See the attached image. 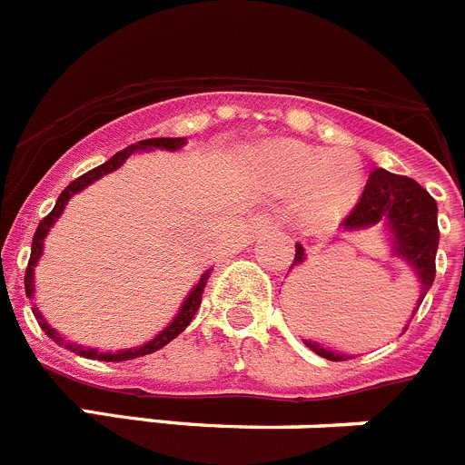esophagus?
I'll return each instance as SVG.
<instances>
[{"mask_svg":"<svg viewBox=\"0 0 465 465\" xmlns=\"http://www.w3.org/2000/svg\"><path fill=\"white\" fill-rule=\"evenodd\" d=\"M268 223H270V221L265 219V216H256V219H253V223H252V228L262 230V228H268Z\"/></svg>","mask_w":465,"mask_h":465,"instance_id":"esophagus-1","label":"esophagus"}]
</instances>
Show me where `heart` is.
Returning <instances> with one entry per match:
<instances>
[{"label":"heart","instance_id":"heart-1","mask_svg":"<svg viewBox=\"0 0 465 465\" xmlns=\"http://www.w3.org/2000/svg\"><path fill=\"white\" fill-rule=\"evenodd\" d=\"M265 174L282 191H300V209L314 223L340 219L363 188L354 153H328L298 142H279L265 153Z\"/></svg>","mask_w":465,"mask_h":465}]
</instances>
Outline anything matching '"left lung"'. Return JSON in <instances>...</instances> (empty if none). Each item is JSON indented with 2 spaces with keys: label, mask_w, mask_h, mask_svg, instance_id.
I'll list each match as a JSON object with an SVG mask.
<instances>
[{
  "label": "left lung",
  "mask_w": 465,
  "mask_h": 465,
  "mask_svg": "<svg viewBox=\"0 0 465 465\" xmlns=\"http://www.w3.org/2000/svg\"><path fill=\"white\" fill-rule=\"evenodd\" d=\"M377 223H384L389 228L393 256L402 258L417 274V282L421 283V291H419V305H421V300L429 293L435 279V252L440 240L438 204L429 195V191L410 176L375 170L368 176L359 204L351 209L342 225L347 230H363ZM293 262L295 265L305 262L302 244H295ZM305 344L328 361L349 359L322 344L307 342V340Z\"/></svg>",
  "instance_id": "8db88e82"
}]
</instances>
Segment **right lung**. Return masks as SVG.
<instances>
[{"label": "right lung", "instance_id": "obj_1", "mask_svg": "<svg viewBox=\"0 0 465 465\" xmlns=\"http://www.w3.org/2000/svg\"><path fill=\"white\" fill-rule=\"evenodd\" d=\"M186 143V137H155V139H143V142H137L133 143V146H127V149L118 151L116 155H111L109 160H106L104 165L94 167V170L85 172L84 176H79V179H74L72 183H69L67 188H64L63 193H60V197H57L55 207H53V212L48 213L46 219L41 221L39 228H36L35 232V240H32V253H30V262H27V270H25V293H27V298H35V268L36 262H39L41 253H44V240H46L48 230L53 228V223H55L57 219H60V213L64 212V207H67L69 197H74L79 191H84L85 186H90L93 182H97L100 176L109 174V172L118 170V167L125 163L127 158L133 153H137V151H153V149H165V151H179ZM209 272L212 270H207V272L200 277V282L193 286L191 293L186 295V300H183L182 310L176 312V316L172 319L170 326L165 328V331H160L158 335H155L153 340H149V342H143L142 347H134V349H123V351H100V349H93V347H81V344H74V342H64L63 335L55 331V328H51L46 323V319L41 316L39 307H32V312H35L36 322H39L41 331L46 332L48 338L55 340L57 344H63V347H67L69 351H76L79 356H84V359H93V361H130V359H139V356H146V354H153V351H158V349H163L165 344H170L172 340L179 335V332L186 331L188 323L193 322V316H195L197 307H200V302H203V291H204V283H207L209 279Z\"/></svg>", "mask_w": 465, "mask_h": 465}]
</instances>
